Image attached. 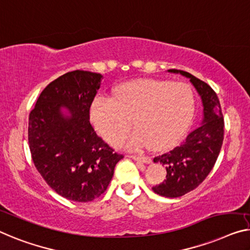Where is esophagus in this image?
Listing matches in <instances>:
<instances>
[{"label":"esophagus","mask_w":250,"mask_h":250,"mask_svg":"<svg viewBox=\"0 0 250 250\" xmlns=\"http://www.w3.org/2000/svg\"><path fill=\"white\" fill-rule=\"evenodd\" d=\"M128 157L135 159V161L138 162H143V163H146V164H150L151 163V159L150 157H145V156H137V155H128Z\"/></svg>","instance_id":"esophagus-1"}]
</instances>
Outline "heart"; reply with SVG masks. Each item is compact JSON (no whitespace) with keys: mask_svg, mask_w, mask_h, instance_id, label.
Instances as JSON below:
<instances>
[{"mask_svg":"<svg viewBox=\"0 0 250 250\" xmlns=\"http://www.w3.org/2000/svg\"><path fill=\"white\" fill-rule=\"evenodd\" d=\"M194 112V95L184 83L138 80L114 89L112 99H96L91 120L104 139L115 144L132 126L138 128L121 143L129 148L150 145L165 149L183 136Z\"/></svg>","mask_w":250,"mask_h":250,"instance_id":"heart-1","label":"heart"}]
</instances>
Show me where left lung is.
Returning a JSON list of instances; mask_svg holds the SVG:
<instances>
[{
	"mask_svg": "<svg viewBox=\"0 0 250 250\" xmlns=\"http://www.w3.org/2000/svg\"><path fill=\"white\" fill-rule=\"evenodd\" d=\"M189 78L203 103L202 125L186 137L181 146L154 158L166 166V180L152 188L154 192L167 197H178L193 191L206 180L220 154L225 119L218 95L210 85L184 70L169 69Z\"/></svg>",
	"mask_w": 250,
	"mask_h": 250,
	"instance_id": "obj_1",
	"label": "left lung"
}]
</instances>
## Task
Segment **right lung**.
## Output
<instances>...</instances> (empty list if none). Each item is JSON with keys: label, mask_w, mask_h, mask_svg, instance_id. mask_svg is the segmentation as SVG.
Masks as SVG:
<instances>
[{"label": "right lung", "mask_w": 250, "mask_h": 250, "mask_svg": "<svg viewBox=\"0 0 250 250\" xmlns=\"http://www.w3.org/2000/svg\"><path fill=\"white\" fill-rule=\"evenodd\" d=\"M102 75L73 70L43 88L29 114L31 158L46 183L65 199L89 202L105 192L124 155L114 152L89 124ZM71 117L65 118L60 107Z\"/></svg>", "instance_id": "obj_1"}]
</instances>
